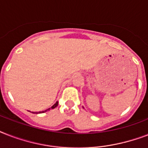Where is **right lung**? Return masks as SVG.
Here are the masks:
<instances>
[{"mask_svg": "<svg viewBox=\"0 0 148 148\" xmlns=\"http://www.w3.org/2000/svg\"><path fill=\"white\" fill-rule=\"evenodd\" d=\"M58 101H57V102H56V103H54V104H53V105L52 106V107H51V108H48V109H47V110H43V111H39V112H32V113H33V114H41V113H45V112H46L47 110H51V109H53V108H55L56 107H57V106H58Z\"/></svg>", "mask_w": 148, "mask_h": 148, "instance_id": "add662e5", "label": "right lung"}]
</instances>
